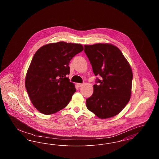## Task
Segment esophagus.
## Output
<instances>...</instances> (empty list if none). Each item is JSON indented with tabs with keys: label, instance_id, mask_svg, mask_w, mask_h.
I'll list each match as a JSON object with an SVG mask.
<instances>
[{
	"label": "esophagus",
	"instance_id": "34e87169",
	"mask_svg": "<svg viewBox=\"0 0 159 159\" xmlns=\"http://www.w3.org/2000/svg\"><path fill=\"white\" fill-rule=\"evenodd\" d=\"M83 83H77V85L78 87H80L82 86H83Z\"/></svg>",
	"mask_w": 159,
	"mask_h": 159
}]
</instances>
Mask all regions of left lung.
<instances>
[{"label": "left lung", "instance_id": "obj_1", "mask_svg": "<svg viewBox=\"0 0 159 159\" xmlns=\"http://www.w3.org/2000/svg\"><path fill=\"white\" fill-rule=\"evenodd\" d=\"M95 75L100 76L93 93L87 99L88 109L100 119H108L120 113L132 93V71L121 51L110 43L84 45Z\"/></svg>", "mask_w": 159, "mask_h": 159}]
</instances>
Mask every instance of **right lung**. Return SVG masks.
Instances as JSON below:
<instances>
[{"mask_svg": "<svg viewBox=\"0 0 159 159\" xmlns=\"http://www.w3.org/2000/svg\"><path fill=\"white\" fill-rule=\"evenodd\" d=\"M83 46L59 42L40 48L31 61L25 86L33 105L41 113L49 115L65 108L76 92L70 82L69 63Z\"/></svg>", "mask_w": 159, "mask_h": 159, "instance_id": "1", "label": "right lung"}]
</instances>
